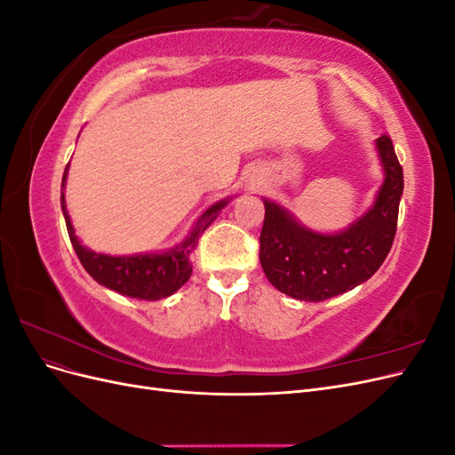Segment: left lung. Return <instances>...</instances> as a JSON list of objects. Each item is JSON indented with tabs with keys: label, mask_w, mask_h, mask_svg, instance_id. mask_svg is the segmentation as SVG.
<instances>
[{
	"label": "left lung",
	"mask_w": 455,
	"mask_h": 455,
	"mask_svg": "<svg viewBox=\"0 0 455 455\" xmlns=\"http://www.w3.org/2000/svg\"><path fill=\"white\" fill-rule=\"evenodd\" d=\"M376 144L385 182L374 206L347 231L321 235L301 228L279 204L264 201L259 264L277 291L304 301H323L370 279L387 258L404 178L389 134H381Z\"/></svg>",
	"instance_id": "left-lung-1"
}]
</instances>
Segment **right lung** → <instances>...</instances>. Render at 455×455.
<instances>
[{
  "label": "right lung",
  "instance_id": "right-lung-1",
  "mask_svg": "<svg viewBox=\"0 0 455 455\" xmlns=\"http://www.w3.org/2000/svg\"><path fill=\"white\" fill-rule=\"evenodd\" d=\"M68 167L62 176V188L66 182ZM62 203V212L66 220L68 235L74 244V251L81 261V266L91 277L104 284L109 291H116L123 296L129 298H139V299H161L174 294L178 288L188 283L191 277V251L196 249L199 237L209 228L218 212L224 209L226 201H220L212 204L209 211H206L189 233V237L176 246L174 251L164 252V254H140V256H106V254H96L87 251L85 246L76 237L74 226L70 222V216L66 212V203H64V191L60 194Z\"/></svg>",
  "mask_w": 455,
  "mask_h": 455
}]
</instances>
